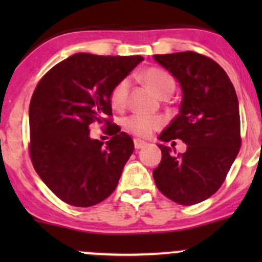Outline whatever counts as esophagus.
Here are the masks:
<instances>
[{
    "label": "esophagus",
    "instance_id": "34e87169",
    "mask_svg": "<svg viewBox=\"0 0 262 262\" xmlns=\"http://www.w3.org/2000/svg\"><path fill=\"white\" fill-rule=\"evenodd\" d=\"M146 144L147 143L144 141H141V139H134V147H136V149H141V148H143Z\"/></svg>",
    "mask_w": 262,
    "mask_h": 262
}]
</instances>
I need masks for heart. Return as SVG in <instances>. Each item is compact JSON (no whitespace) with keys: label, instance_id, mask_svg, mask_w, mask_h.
Masks as SVG:
<instances>
[{"label":"heart","instance_id":"b5f03b06","mask_svg":"<svg viewBox=\"0 0 262 262\" xmlns=\"http://www.w3.org/2000/svg\"><path fill=\"white\" fill-rule=\"evenodd\" d=\"M142 78L146 84L152 90L153 94L160 99L170 97L175 91V80L172 76L161 68H148L142 75ZM129 87L130 82L128 78H123L113 87L110 92V105L116 110L125 107L129 96ZM163 125V119L160 116H144L134 114L128 116L123 121V126L126 132L142 138H148L155 130H158Z\"/></svg>","mask_w":262,"mask_h":262}]
</instances>
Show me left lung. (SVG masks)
<instances>
[{
  "label": "left lung",
  "instance_id": "1",
  "mask_svg": "<svg viewBox=\"0 0 262 262\" xmlns=\"http://www.w3.org/2000/svg\"><path fill=\"white\" fill-rule=\"evenodd\" d=\"M180 82L182 101L178 116L160 139H181L186 152L158 144L162 152L153 179L172 202L192 205L222 186L241 147L238 99L223 68L195 52L153 55Z\"/></svg>",
  "mask_w": 262,
  "mask_h": 262
}]
</instances>
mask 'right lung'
Listing matches in <instances>:
<instances>
[{"label": "right lung", "instance_id": "1", "mask_svg": "<svg viewBox=\"0 0 262 262\" xmlns=\"http://www.w3.org/2000/svg\"><path fill=\"white\" fill-rule=\"evenodd\" d=\"M141 55L77 53L41 77L29 106L31 162L44 184L67 204L92 207L114 191L134 150L130 136L112 124L110 92ZM106 123L105 145L89 138V125Z\"/></svg>", "mask_w": 262, "mask_h": 262}]
</instances>
